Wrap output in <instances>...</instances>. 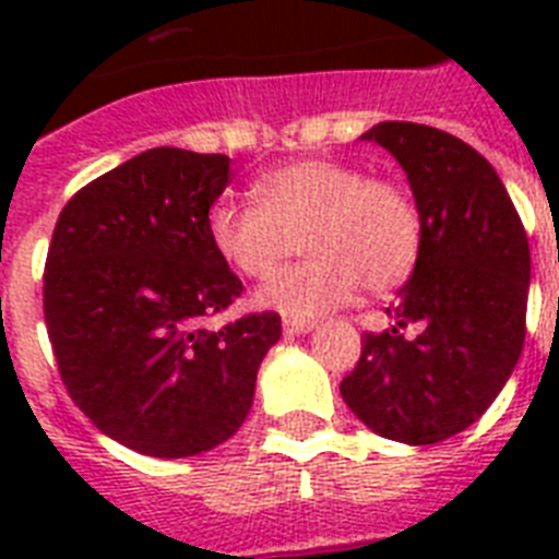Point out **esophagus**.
Returning a JSON list of instances; mask_svg holds the SVG:
<instances>
[{
  "label": "esophagus",
  "instance_id": "34e87169",
  "mask_svg": "<svg viewBox=\"0 0 559 559\" xmlns=\"http://www.w3.org/2000/svg\"><path fill=\"white\" fill-rule=\"evenodd\" d=\"M313 331V322H307V319H293V316H284V333H310Z\"/></svg>",
  "mask_w": 559,
  "mask_h": 559
}]
</instances>
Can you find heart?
<instances>
[{
	"mask_svg": "<svg viewBox=\"0 0 559 559\" xmlns=\"http://www.w3.org/2000/svg\"><path fill=\"white\" fill-rule=\"evenodd\" d=\"M258 202L219 197L209 209V243L226 266L270 281L298 252L296 270L263 289L261 305L313 319L348 305L366 284L371 296L403 287L424 249V214L394 177H368L342 159H296L254 182Z\"/></svg>",
	"mask_w": 559,
	"mask_h": 559,
	"instance_id": "heart-1",
	"label": "heart"
}]
</instances>
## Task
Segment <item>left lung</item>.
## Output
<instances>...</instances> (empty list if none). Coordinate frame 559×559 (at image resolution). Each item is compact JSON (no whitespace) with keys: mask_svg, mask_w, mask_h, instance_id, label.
Returning a JSON list of instances; mask_svg holds the SVG:
<instances>
[{"mask_svg":"<svg viewBox=\"0 0 559 559\" xmlns=\"http://www.w3.org/2000/svg\"><path fill=\"white\" fill-rule=\"evenodd\" d=\"M362 139L403 165L424 214V249L389 331L362 333L340 391L382 438L438 443L476 424L525 342L528 235L493 165L455 135L382 121Z\"/></svg>","mask_w":559,"mask_h":559,"instance_id":"1","label":"left lung"}]
</instances>
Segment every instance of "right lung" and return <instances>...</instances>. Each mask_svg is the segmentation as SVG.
<instances>
[{
	"label": "right lung",
	"mask_w": 559,
	"mask_h": 559,
	"mask_svg": "<svg viewBox=\"0 0 559 559\" xmlns=\"http://www.w3.org/2000/svg\"><path fill=\"white\" fill-rule=\"evenodd\" d=\"M228 156L153 147L66 202L48 243L43 313L69 397L112 441L153 459L217 447L252 408L281 316H211L240 278L209 243Z\"/></svg>",
	"instance_id": "right-lung-1"
}]
</instances>
